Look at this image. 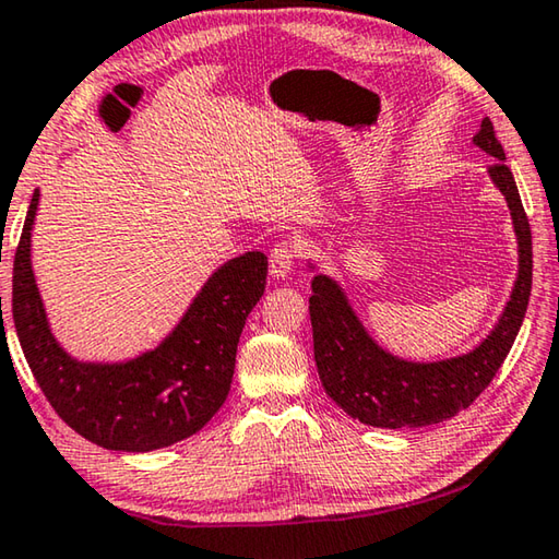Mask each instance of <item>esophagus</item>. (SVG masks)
<instances>
[{"label":"esophagus","instance_id":"1","mask_svg":"<svg viewBox=\"0 0 559 559\" xmlns=\"http://www.w3.org/2000/svg\"><path fill=\"white\" fill-rule=\"evenodd\" d=\"M297 248L289 240H282L270 250V274L274 280H285L295 264Z\"/></svg>","mask_w":559,"mask_h":559}]
</instances>
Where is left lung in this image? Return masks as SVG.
<instances>
[{"instance_id":"obj_1","label":"left lung","mask_w":559,"mask_h":559,"mask_svg":"<svg viewBox=\"0 0 559 559\" xmlns=\"http://www.w3.org/2000/svg\"><path fill=\"white\" fill-rule=\"evenodd\" d=\"M474 144L491 154L488 176L506 195L518 238V277L501 319L481 344L464 356L417 364L388 354L360 324L346 292L329 274L311 280L309 317L314 331V360L326 395L358 423L370 427H427L462 413L491 383L525 319L533 287V235L513 171L496 140L493 122L484 117ZM314 267V264H311Z\"/></svg>"}]
</instances>
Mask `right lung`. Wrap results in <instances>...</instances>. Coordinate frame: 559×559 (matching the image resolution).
Wrapping results in <instances>:
<instances>
[{
  "label": "right lung",
  "mask_w": 559,
  "mask_h": 559,
  "mask_svg": "<svg viewBox=\"0 0 559 559\" xmlns=\"http://www.w3.org/2000/svg\"><path fill=\"white\" fill-rule=\"evenodd\" d=\"M38 195L36 189L14 254L12 317L48 403L87 442L112 452H152L199 432L228 397L245 319L264 295L267 258L245 252L221 264L156 348L122 364L78 360L51 334L36 287Z\"/></svg>",
  "instance_id": "add662e5"
}]
</instances>
